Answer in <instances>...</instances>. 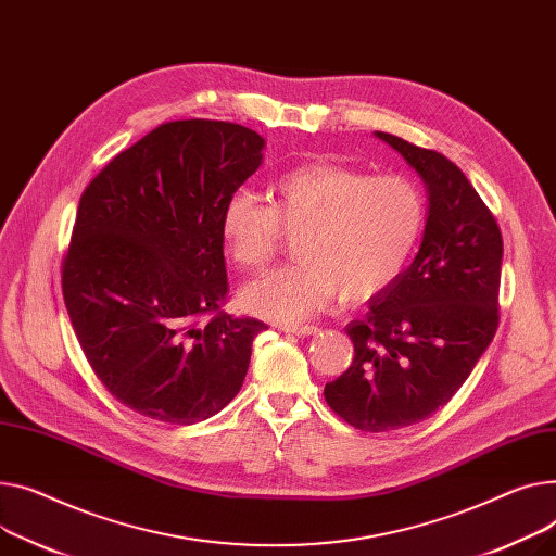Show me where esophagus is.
Segmentation results:
<instances>
[{
  "instance_id": "34e87169",
  "label": "esophagus",
  "mask_w": 556,
  "mask_h": 556,
  "mask_svg": "<svg viewBox=\"0 0 556 556\" xmlns=\"http://www.w3.org/2000/svg\"><path fill=\"white\" fill-rule=\"evenodd\" d=\"M283 330L292 332V336H298V338H308V336H315L319 328L313 324H306V326H283Z\"/></svg>"
}]
</instances>
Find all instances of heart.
<instances>
[{
  "mask_svg": "<svg viewBox=\"0 0 556 556\" xmlns=\"http://www.w3.org/2000/svg\"><path fill=\"white\" fill-rule=\"evenodd\" d=\"M427 226V197L406 174L306 163L281 174L270 203L235 192L220 210V239L243 270L264 268L286 235H300V262L250 281L241 306L298 324L342 294L359 304L389 288L409 264Z\"/></svg>",
  "mask_w": 556,
  "mask_h": 556,
  "instance_id": "obj_1",
  "label": "heart"
}]
</instances>
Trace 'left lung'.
Returning a JSON list of instances; mask_svg holds the SVG:
<instances>
[{
    "instance_id": "left-lung-1",
    "label": "left lung",
    "mask_w": 556,
    "mask_h": 556,
    "mask_svg": "<svg viewBox=\"0 0 556 556\" xmlns=\"http://www.w3.org/2000/svg\"><path fill=\"white\" fill-rule=\"evenodd\" d=\"M427 185L429 214L414 264L346 326L353 364L324 397L359 431L427 420L473 371L498 328L503 237L467 176L442 154L376 131Z\"/></svg>"
}]
</instances>
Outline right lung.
Here are the masks:
<instances>
[{
	"mask_svg": "<svg viewBox=\"0 0 556 556\" xmlns=\"http://www.w3.org/2000/svg\"><path fill=\"white\" fill-rule=\"evenodd\" d=\"M262 150L264 138L243 125L165 123L80 197L64 304L98 380L144 418L194 425L218 414L268 328L220 311V210L262 165Z\"/></svg>",
	"mask_w": 556,
	"mask_h": 556,
	"instance_id": "obj_1",
	"label": "right lung"
}]
</instances>
